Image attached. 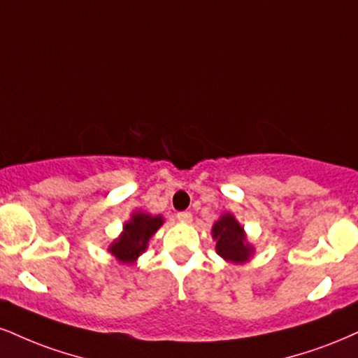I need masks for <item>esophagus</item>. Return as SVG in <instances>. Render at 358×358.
Segmentation results:
<instances>
[{"mask_svg":"<svg viewBox=\"0 0 358 358\" xmlns=\"http://www.w3.org/2000/svg\"><path fill=\"white\" fill-rule=\"evenodd\" d=\"M176 218H178V222H182V223H190L193 220V217H192L190 212L176 213Z\"/></svg>","mask_w":358,"mask_h":358,"instance_id":"esophagus-1","label":"esophagus"}]
</instances>
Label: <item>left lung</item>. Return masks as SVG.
I'll use <instances>...</instances> for the list:
<instances>
[{
    "label": "left lung",
    "instance_id": "obj_1",
    "mask_svg": "<svg viewBox=\"0 0 358 358\" xmlns=\"http://www.w3.org/2000/svg\"><path fill=\"white\" fill-rule=\"evenodd\" d=\"M213 238L217 240V253L225 260L243 264L248 260L252 248L245 242L243 228L238 225L234 215L227 213L213 225Z\"/></svg>",
    "mask_w": 358,
    "mask_h": 358
}]
</instances>
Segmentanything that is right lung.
Returning a JSON list of instances; mask_svg holds the SVG:
<instances>
[{"mask_svg":"<svg viewBox=\"0 0 358 358\" xmlns=\"http://www.w3.org/2000/svg\"><path fill=\"white\" fill-rule=\"evenodd\" d=\"M162 217H152L148 213H133L131 220L124 225L122 238L110 247V252L123 264H131L140 253L145 252L152 236L162 227Z\"/></svg>","mask_w":358,"mask_h":358,"instance_id":"add662e5","label":"right lung"}]
</instances>
